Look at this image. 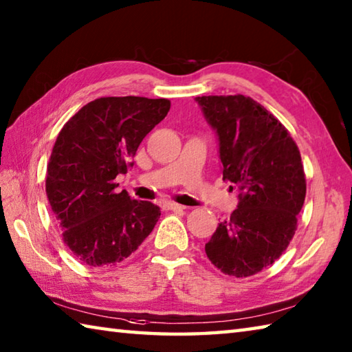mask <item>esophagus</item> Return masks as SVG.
I'll return each instance as SVG.
<instances>
[{
    "instance_id": "esophagus-1",
    "label": "esophagus",
    "mask_w": 352,
    "mask_h": 352,
    "mask_svg": "<svg viewBox=\"0 0 352 352\" xmlns=\"http://www.w3.org/2000/svg\"><path fill=\"white\" fill-rule=\"evenodd\" d=\"M162 207H164V210H170V211H182V210H185L184 205H179L176 202H165Z\"/></svg>"
}]
</instances>
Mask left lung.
Instances as JSON below:
<instances>
[{
  "label": "left lung",
  "mask_w": 352,
  "mask_h": 352,
  "mask_svg": "<svg viewBox=\"0 0 352 352\" xmlns=\"http://www.w3.org/2000/svg\"><path fill=\"white\" fill-rule=\"evenodd\" d=\"M217 131L223 181L237 208L219 223L205 253L223 274L250 277L273 265L297 230L307 195L299 147L273 113L243 95L197 96Z\"/></svg>",
  "instance_id": "8db88e82"
}]
</instances>
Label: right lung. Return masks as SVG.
Segmentation results:
<instances>
[{
  "label": "right lung",
  "mask_w": 352,
  "mask_h": 352,
  "mask_svg": "<svg viewBox=\"0 0 352 352\" xmlns=\"http://www.w3.org/2000/svg\"><path fill=\"white\" fill-rule=\"evenodd\" d=\"M170 110L165 98L105 96L85 104L59 131L45 193L79 262L113 267L135 253L161 216L157 205L116 193L142 139Z\"/></svg>",
  "instance_id": "right-lung-1"
}]
</instances>
